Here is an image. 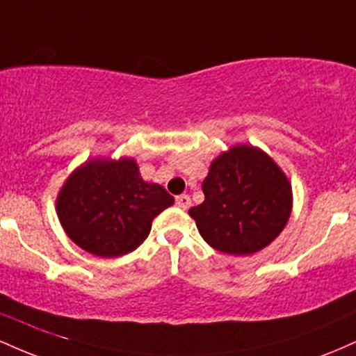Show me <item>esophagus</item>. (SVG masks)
<instances>
[{
    "mask_svg": "<svg viewBox=\"0 0 356 356\" xmlns=\"http://www.w3.org/2000/svg\"><path fill=\"white\" fill-rule=\"evenodd\" d=\"M175 204H177V207H181V209H189L191 207V197L187 194H182V195H177L175 197Z\"/></svg>",
    "mask_w": 356,
    "mask_h": 356,
    "instance_id": "34e87169",
    "label": "esophagus"
}]
</instances>
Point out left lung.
<instances>
[{
	"mask_svg": "<svg viewBox=\"0 0 356 356\" xmlns=\"http://www.w3.org/2000/svg\"><path fill=\"white\" fill-rule=\"evenodd\" d=\"M204 202L191 207L202 239L224 254L249 256L275 241L293 211L291 182L259 147L236 144L211 162Z\"/></svg>",
	"mask_w": 356,
	"mask_h": 356,
	"instance_id": "left-lung-1",
	"label": "left lung"
}]
</instances>
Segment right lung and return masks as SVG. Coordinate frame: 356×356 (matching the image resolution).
Masks as SVG:
<instances>
[{"label": "right lung", "mask_w": 356, "mask_h": 356, "mask_svg": "<svg viewBox=\"0 0 356 356\" xmlns=\"http://www.w3.org/2000/svg\"><path fill=\"white\" fill-rule=\"evenodd\" d=\"M174 204L161 184L145 182L136 159L93 157L76 167L56 195V214L76 246L118 257L149 236L154 218Z\"/></svg>", "instance_id": "add662e5"}]
</instances>
